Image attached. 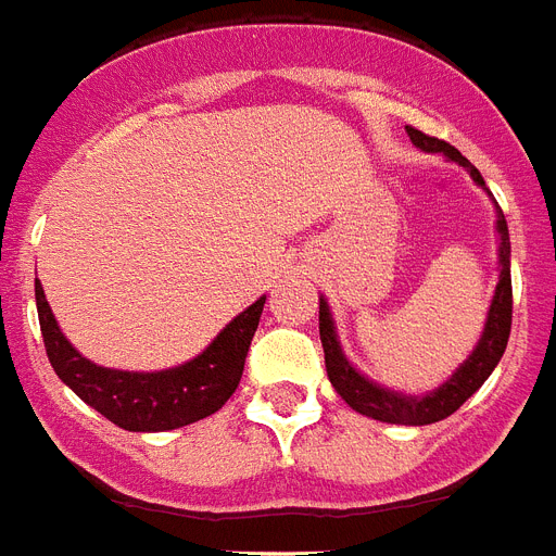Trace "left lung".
I'll return each mask as SVG.
<instances>
[{
	"label": "left lung",
	"instance_id": "8db88e82",
	"mask_svg": "<svg viewBox=\"0 0 556 556\" xmlns=\"http://www.w3.org/2000/svg\"><path fill=\"white\" fill-rule=\"evenodd\" d=\"M408 130L410 142L426 153H442L448 162H457L471 174V179L480 185L482 191H491L485 188V179L471 162L451 148L448 142L442 139L426 137L422 130L405 128ZM497 260H500V282L497 291H494V300L489 305V317L482 325V333L473 351L468 354V359L459 363V368L451 374L448 380L442 382L440 388L428 391V394H403V391H394V388H386L380 382L368 380L365 374H359L351 365V359L345 356L340 345V333H337V325H333V314L328 308V300L319 296V340H323L325 351V371H328V380H331L333 391L363 417L380 419V422H391V426H431V422H440V419L451 417L459 405L466 403L468 396L477 394L480 386L491 377V371L497 368L500 356H503L505 345H508V333H511V239H508V225H505V216L500 211L497 200Z\"/></svg>",
	"mask_w": 556,
	"mask_h": 556
}]
</instances>
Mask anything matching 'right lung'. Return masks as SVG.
<instances>
[{
    "mask_svg": "<svg viewBox=\"0 0 556 556\" xmlns=\"http://www.w3.org/2000/svg\"><path fill=\"white\" fill-rule=\"evenodd\" d=\"M263 305L265 296H260L188 363L162 371H119L90 363L67 342L36 279L39 328L53 371L83 403L125 431H174L223 408L242 380Z\"/></svg>",
    "mask_w": 556,
    "mask_h": 556,
    "instance_id": "right-lung-1",
    "label": "right lung"
}]
</instances>
